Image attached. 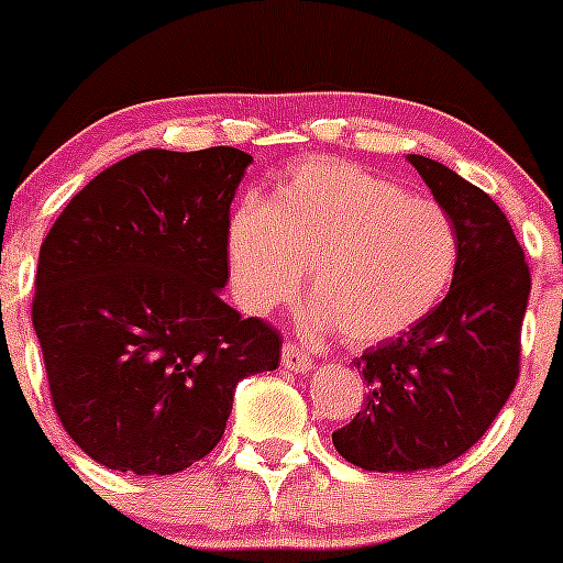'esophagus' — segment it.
<instances>
[{"instance_id":"esophagus-1","label":"esophagus","mask_w":563,"mask_h":563,"mask_svg":"<svg viewBox=\"0 0 563 563\" xmlns=\"http://www.w3.org/2000/svg\"><path fill=\"white\" fill-rule=\"evenodd\" d=\"M282 363H285V368L296 371V374H309V371H312V357L303 352L301 345L292 343V340L285 343V349H282Z\"/></svg>"}]
</instances>
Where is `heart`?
Instances as JSON below:
<instances>
[{"label": "heart", "mask_w": 563, "mask_h": 563, "mask_svg": "<svg viewBox=\"0 0 563 563\" xmlns=\"http://www.w3.org/2000/svg\"><path fill=\"white\" fill-rule=\"evenodd\" d=\"M231 282L251 312L290 303L312 271V318L352 343L407 332L438 307L461 236L438 200L357 164L309 158L271 203H245L225 234Z\"/></svg>", "instance_id": "heart-1"}]
</instances>
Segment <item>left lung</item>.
<instances>
[{
    "mask_svg": "<svg viewBox=\"0 0 563 563\" xmlns=\"http://www.w3.org/2000/svg\"><path fill=\"white\" fill-rule=\"evenodd\" d=\"M407 158L455 220L461 262L430 316L354 360L368 396L332 441L368 472H419L461 457L494 424L522 368L530 267L508 218L450 167Z\"/></svg>",
    "mask_w": 563,
    "mask_h": 563,
    "instance_id": "1",
    "label": "left lung"
}]
</instances>
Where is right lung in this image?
Masks as SVG:
<instances>
[{
  "label": "right lung",
  "instance_id": "obj_1",
  "mask_svg": "<svg viewBox=\"0 0 563 563\" xmlns=\"http://www.w3.org/2000/svg\"><path fill=\"white\" fill-rule=\"evenodd\" d=\"M234 147L142 151L102 169L41 242L33 327L60 424L117 472L175 474L225 432L240 379L282 334L220 298Z\"/></svg>",
  "mask_w": 563,
  "mask_h": 563
}]
</instances>
